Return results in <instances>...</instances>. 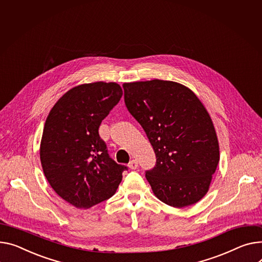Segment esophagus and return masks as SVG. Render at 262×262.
<instances>
[{"instance_id":"esophagus-1","label":"esophagus","mask_w":262,"mask_h":262,"mask_svg":"<svg viewBox=\"0 0 262 262\" xmlns=\"http://www.w3.org/2000/svg\"><path fill=\"white\" fill-rule=\"evenodd\" d=\"M128 167L130 169H136L138 167V162L136 160H130V162L128 163Z\"/></svg>"}]
</instances>
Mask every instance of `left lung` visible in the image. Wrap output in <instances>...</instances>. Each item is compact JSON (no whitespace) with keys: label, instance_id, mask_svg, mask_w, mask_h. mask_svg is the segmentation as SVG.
I'll return each mask as SVG.
<instances>
[{"label":"left lung","instance_id":"1","mask_svg":"<svg viewBox=\"0 0 262 262\" xmlns=\"http://www.w3.org/2000/svg\"><path fill=\"white\" fill-rule=\"evenodd\" d=\"M124 101L141 124L156 154L145 177L155 196L184 207L201 200L210 188L220 155L217 134L198 97L172 81L124 83Z\"/></svg>","mask_w":262,"mask_h":262}]
</instances>
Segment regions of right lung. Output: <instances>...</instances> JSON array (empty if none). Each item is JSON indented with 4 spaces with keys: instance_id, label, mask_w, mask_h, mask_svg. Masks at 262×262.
I'll return each instance as SVG.
<instances>
[{
    "instance_id": "right-lung-1",
    "label": "right lung",
    "mask_w": 262,
    "mask_h": 262,
    "mask_svg": "<svg viewBox=\"0 0 262 262\" xmlns=\"http://www.w3.org/2000/svg\"><path fill=\"white\" fill-rule=\"evenodd\" d=\"M123 92L115 82L78 85L49 112L42 135L40 159L50 186L78 208L111 198L126 166L108 156L99 126Z\"/></svg>"
}]
</instances>
